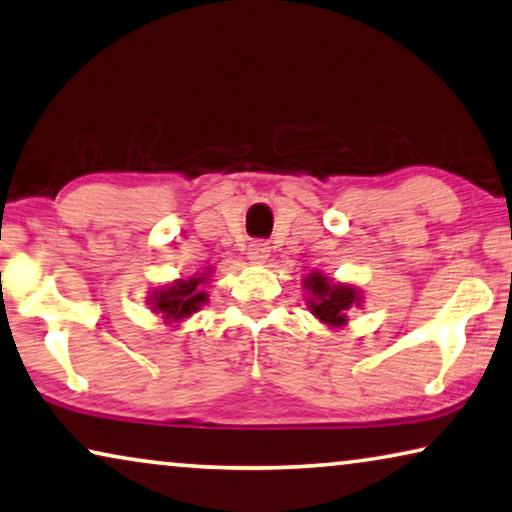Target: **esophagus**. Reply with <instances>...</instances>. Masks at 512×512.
<instances>
[{"label": "esophagus", "mask_w": 512, "mask_h": 512, "mask_svg": "<svg viewBox=\"0 0 512 512\" xmlns=\"http://www.w3.org/2000/svg\"><path fill=\"white\" fill-rule=\"evenodd\" d=\"M269 253H271V248H269V243H266V241H253L248 246V259H250V262H255V264L266 262Z\"/></svg>", "instance_id": "obj_1"}]
</instances>
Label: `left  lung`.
I'll return each mask as SVG.
<instances>
[{
	"instance_id": "1",
	"label": "left lung",
	"mask_w": 512,
	"mask_h": 512,
	"mask_svg": "<svg viewBox=\"0 0 512 512\" xmlns=\"http://www.w3.org/2000/svg\"><path fill=\"white\" fill-rule=\"evenodd\" d=\"M303 287L312 294L308 301V308L319 322L329 326H345L347 324V310L352 305L361 303L358 292L349 285H333V282L322 276V273H310L303 280Z\"/></svg>"
}]
</instances>
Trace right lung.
Wrapping results in <instances>:
<instances>
[{
    "instance_id": "1",
    "label": "right lung",
    "mask_w": 512,
    "mask_h": 512,
    "mask_svg": "<svg viewBox=\"0 0 512 512\" xmlns=\"http://www.w3.org/2000/svg\"><path fill=\"white\" fill-rule=\"evenodd\" d=\"M204 282H207V278H204L202 273L200 278L179 280L165 289H156L154 299H151V303H154V312H160L167 322H181V319L190 317L204 301H207V294L200 289Z\"/></svg>"
}]
</instances>
